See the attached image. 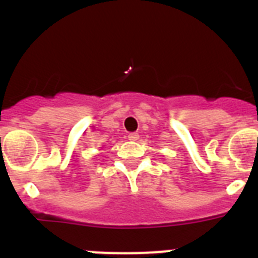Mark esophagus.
I'll use <instances>...</instances> for the list:
<instances>
[{"label": "esophagus", "instance_id": "1", "mask_svg": "<svg viewBox=\"0 0 258 258\" xmlns=\"http://www.w3.org/2000/svg\"><path fill=\"white\" fill-rule=\"evenodd\" d=\"M127 138H129V141H137L138 138H140V134H138V133H131L129 136H127Z\"/></svg>", "mask_w": 258, "mask_h": 258}]
</instances>
